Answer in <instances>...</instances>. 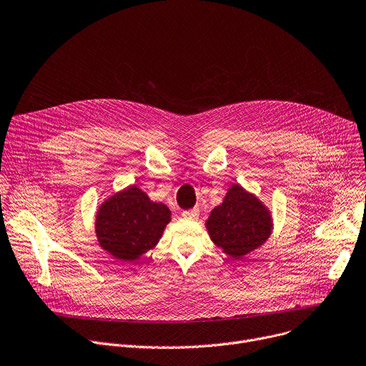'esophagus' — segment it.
<instances>
[{"label":"esophagus","instance_id":"1","mask_svg":"<svg viewBox=\"0 0 366 366\" xmlns=\"http://www.w3.org/2000/svg\"><path fill=\"white\" fill-rule=\"evenodd\" d=\"M182 215H183L184 218H189V219H194V218H198V217H199V209H198V208L187 209V211H183V212H182Z\"/></svg>","mask_w":366,"mask_h":366}]
</instances>
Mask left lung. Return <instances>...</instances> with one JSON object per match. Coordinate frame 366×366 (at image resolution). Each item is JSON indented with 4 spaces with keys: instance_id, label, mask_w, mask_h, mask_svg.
<instances>
[{
    "instance_id": "8db88e82",
    "label": "left lung",
    "mask_w": 366,
    "mask_h": 366,
    "mask_svg": "<svg viewBox=\"0 0 366 366\" xmlns=\"http://www.w3.org/2000/svg\"><path fill=\"white\" fill-rule=\"evenodd\" d=\"M207 230L224 254L240 259L268 240L272 218L269 209L254 193L233 184L222 204L211 211Z\"/></svg>"
}]
</instances>
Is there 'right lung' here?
Wrapping results in <instances>:
<instances>
[{
  "mask_svg": "<svg viewBox=\"0 0 366 366\" xmlns=\"http://www.w3.org/2000/svg\"><path fill=\"white\" fill-rule=\"evenodd\" d=\"M170 221L167 205L151 201L142 189L132 184L101 204L95 232L99 246L112 258L133 262L158 243Z\"/></svg>",
  "mask_w": 366,
  "mask_h": 366,
  "instance_id": "add662e5",
  "label": "right lung"
}]
</instances>
